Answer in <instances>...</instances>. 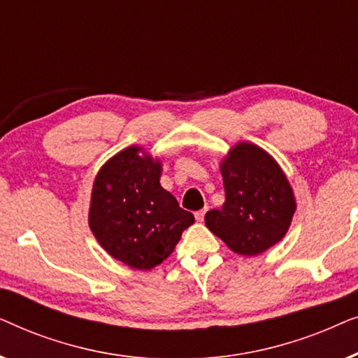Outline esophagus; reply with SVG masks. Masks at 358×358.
Instances as JSON below:
<instances>
[{
  "label": "esophagus",
  "instance_id": "esophagus-1",
  "mask_svg": "<svg viewBox=\"0 0 358 358\" xmlns=\"http://www.w3.org/2000/svg\"><path fill=\"white\" fill-rule=\"evenodd\" d=\"M205 213H207V208H203V210H199V212H195V220H197V222H203V218H205Z\"/></svg>",
  "mask_w": 358,
  "mask_h": 358
}]
</instances>
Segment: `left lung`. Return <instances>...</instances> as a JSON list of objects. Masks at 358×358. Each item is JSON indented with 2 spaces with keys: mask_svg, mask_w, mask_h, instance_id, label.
<instances>
[{
  "mask_svg": "<svg viewBox=\"0 0 358 358\" xmlns=\"http://www.w3.org/2000/svg\"><path fill=\"white\" fill-rule=\"evenodd\" d=\"M224 199L205 224L233 252L257 256L282 241L296 210L285 173L266 150L239 141L220 163Z\"/></svg>",
  "mask_w": 358,
  "mask_h": 358,
  "instance_id": "left-lung-1",
  "label": "left lung"
}]
</instances>
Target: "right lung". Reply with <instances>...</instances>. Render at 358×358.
Returning <instances> with one entry per match:
<instances>
[{
  "label": "right lung",
  "instance_id": "1",
  "mask_svg": "<svg viewBox=\"0 0 358 358\" xmlns=\"http://www.w3.org/2000/svg\"><path fill=\"white\" fill-rule=\"evenodd\" d=\"M161 171L159 158L134 145L106 161L92 184V234L112 257L136 271L159 266L195 222L161 187Z\"/></svg>",
  "mask_w": 358,
  "mask_h": 358
}]
</instances>
